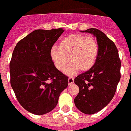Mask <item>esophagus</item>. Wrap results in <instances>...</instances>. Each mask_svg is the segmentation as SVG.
<instances>
[{
	"mask_svg": "<svg viewBox=\"0 0 131 131\" xmlns=\"http://www.w3.org/2000/svg\"><path fill=\"white\" fill-rule=\"evenodd\" d=\"M68 83H69V85L74 83V78L72 77H69V79H68Z\"/></svg>",
	"mask_w": 131,
	"mask_h": 131,
	"instance_id": "obj_1",
	"label": "esophagus"
}]
</instances>
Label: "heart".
Here are the masks:
<instances>
[{
  "mask_svg": "<svg viewBox=\"0 0 131 131\" xmlns=\"http://www.w3.org/2000/svg\"><path fill=\"white\" fill-rule=\"evenodd\" d=\"M99 54L97 40L93 36L70 34L60 40L58 48L53 47L50 55L54 65L59 71H64L69 62L68 73L78 70L87 72L93 67Z\"/></svg>",
  "mask_w": 131,
  "mask_h": 131,
  "instance_id": "obj_1",
  "label": "heart"
}]
</instances>
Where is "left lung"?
I'll return each instance as SVG.
<instances>
[{"instance_id": "obj_1", "label": "left lung", "mask_w": 131, "mask_h": 131, "mask_svg": "<svg viewBox=\"0 0 131 131\" xmlns=\"http://www.w3.org/2000/svg\"><path fill=\"white\" fill-rule=\"evenodd\" d=\"M81 31L96 38L99 54L93 67L75 79L79 92L74 102L81 112L93 114L102 110L113 98L121 79V62L116 45L102 31L95 28Z\"/></svg>"}]
</instances>
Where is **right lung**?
<instances>
[{
	"mask_svg": "<svg viewBox=\"0 0 131 131\" xmlns=\"http://www.w3.org/2000/svg\"><path fill=\"white\" fill-rule=\"evenodd\" d=\"M62 28L37 29L16 45L10 62V85L18 102L37 115L48 113L68 86V77L54 65L50 52Z\"/></svg>",
	"mask_w": 131,
	"mask_h": 131,
	"instance_id": "right-lung-1",
	"label": "right lung"
}]
</instances>
